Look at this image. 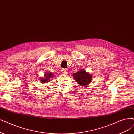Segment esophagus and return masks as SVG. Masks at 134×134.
<instances>
[{
    "label": "esophagus",
    "instance_id": "1",
    "mask_svg": "<svg viewBox=\"0 0 134 134\" xmlns=\"http://www.w3.org/2000/svg\"><path fill=\"white\" fill-rule=\"evenodd\" d=\"M62 72L63 74H64V75H66V74H67V73H68V71L67 69L64 68L62 70Z\"/></svg>",
    "mask_w": 134,
    "mask_h": 134
}]
</instances>
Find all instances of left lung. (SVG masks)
I'll return each instance as SVG.
<instances>
[{"label": "left lung", "mask_w": 134, "mask_h": 134, "mask_svg": "<svg viewBox=\"0 0 134 134\" xmlns=\"http://www.w3.org/2000/svg\"><path fill=\"white\" fill-rule=\"evenodd\" d=\"M73 76L77 83L82 87L87 86L92 82V75L87 72L85 69H80L77 72L74 73Z\"/></svg>", "instance_id": "left-lung-1"}]
</instances>
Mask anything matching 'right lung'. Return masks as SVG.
Returning <instances> with one entry per match:
<instances>
[{
    "label": "right lung",
    "mask_w": 134,
    "mask_h": 134,
    "mask_svg": "<svg viewBox=\"0 0 134 134\" xmlns=\"http://www.w3.org/2000/svg\"><path fill=\"white\" fill-rule=\"evenodd\" d=\"M53 74L51 72H49V73H46L45 75H44V77L43 78H40V82L42 83H45L48 82L49 80H51V78H52V77H53Z\"/></svg>",
    "instance_id": "add662e5"
}]
</instances>
